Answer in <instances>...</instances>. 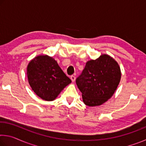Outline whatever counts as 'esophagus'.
Masks as SVG:
<instances>
[{"mask_svg":"<svg viewBox=\"0 0 146 146\" xmlns=\"http://www.w3.org/2000/svg\"><path fill=\"white\" fill-rule=\"evenodd\" d=\"M70 78H71V81H72V82H75V76H73V75L71 76Z\"/></svg>","mask_w":146,"mask_h":146,"instance_id":"34e87169","label":"esophagus"}]
</instances>
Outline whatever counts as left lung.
I'll return each mask as SVG.
<instances>
[{
  "label": "left lung",
  "instance_id": "8db88e82",
  "mask_svg": "<svg viewBox=\"0 0 146 146\" xmlns=\"http://www.w3.org/2000/svg\"><path fill=\"white\" fill-rule=\"evenodd\" d=\"M121 78L119 65L114 58L102 55L86 62L76 84L83 102L90 107L102 105L112 97Z\"/></svg>",
  "mask_w": 146,
  "mask_h": 146
}]
</instances>
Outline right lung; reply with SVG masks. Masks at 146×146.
<instances>
[{
    "label": "right lung",
    "mask_w": 146,
    "mask_h": 146,
    "mask_svg": "<svg viewBox=\"0 0 146 146\" xmlns=\"http://www.w3.org/2000/svg\"><path fill=\"white\" fill-rule=\"evenodd\" d=\"M28 82L42 99L52 101L71 82L55 59L48 55L35 57L27 67Z\"/></svg>",
    "instance_id": "add662e5"
}]
</instances>
